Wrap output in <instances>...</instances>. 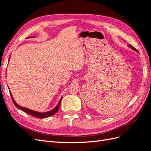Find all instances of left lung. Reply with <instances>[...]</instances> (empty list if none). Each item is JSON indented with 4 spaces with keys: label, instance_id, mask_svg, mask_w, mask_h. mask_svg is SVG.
<instances>
[{
    "label": "left lung",
    "instance_id": "obj_1",
    "mask_svg": "<svg viewBox=\"0 0 151 151\" xmlns=\"http://www.w3.org/2000/svg\"><path fill=\"white\" fill-rule=\"evenodd\" d=\"M129 47H130L131 48H132V49H133V50H136V51H137V50H136V49H135V48H134L133 46H132V45H129Z\"/></svg>",
    "mask_w": 151,
    "mask_h": 151
}]
</instances>
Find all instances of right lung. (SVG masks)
Segmentation results:
<instances>
[{"label": "right lung", "instance_id": "add662e5", "mask_svg": "<svg viewBox=\"0 0 151 151\" xmlns=\"http://www.w3.org/2000/svg\"><path fill=\"white\" fill-rule=\"evenodd\" d=\"M11 57V56H10ZM10 94H11V97L12 98V102L14 104L15 106L18 108L19 109H21V110H22L23 111L29 114L30 115H32L33 116L35 117H36V118H47V117H49V116H53V115H55V114L57 111L58 110V108L59 107H60V103H61V101H62V98H61V99L60 100V101H59V103H58V104L57 105V106L55 108L53 109H52V111H48V112H46V113H39V112H37V111H33L31 110V109H29L28 108H24V107H22L21 106H19V105H18L16 101H14V99L13 97H12V95L10 91Z\"/></svg>", "mask_w": 151, "mask_h": 151}]
</instances>
